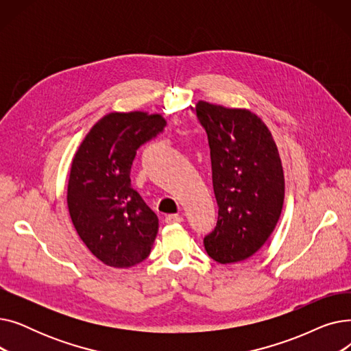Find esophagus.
Listing matches in <instances>:
<instances>
[{
	"instance_id": "34e87169",
	"label": "esophagus",
	"mask_w": 351,
	"mask_h": 351,
	"mask_svg": "<svg viewBox=\"0 0 351 351\" xmlns=\"http://www.w3.org/2000/svg\"><path fill=\"white\" fill-rule=\"evenodd\" d=\"M165 222L169 223V225H173V223H180L183 222V217L180 215H166L165 217Z\"/></svg>"
}]
</instances>
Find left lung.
Instances as JSON below:
<instances>
[{"mask_svg":"<svg viewBox=\"0 0 351 351\" xmlns=\"http://www.w3.org/2000/svg\"><path fill=\"white\" fill-rule=\"evenodd\" d=\"M196 117L208 134L216 228L204 239L222 265L249 259L278 225L285 175L278 146L265 122L249 109L199 101Z\"/></svg>","mask_w":351,"mask_h":351,"instance_id":"obj_1","label":"left lung"}]
</instances>
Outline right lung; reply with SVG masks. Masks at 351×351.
<instances>
[{"label":"right lung","instance_id":"1","mask_svg":"<svg viewBox=\"0 0 351 351\" xmlns=\"http://www.w3.org/2000/svg\"><path fill=\"white\" fill-rule=\"evenodd\" d=\"M159 114L110 112L81 142L72 159L66 204L89 252L104 265L128 269L151 253L159 222L131 185L141 145L163 131Z\"/></svg>","mask_w":351,"mask_h":351}]
</instances>
